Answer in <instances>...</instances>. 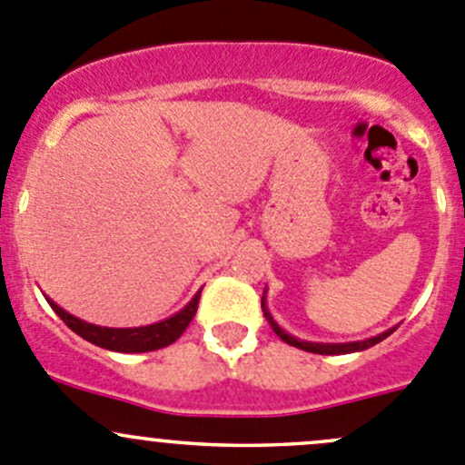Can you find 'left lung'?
<instances>
[{"instance_id": "left-lung-1", "label": "left lung", "mask_w": 465, "mask_h": 465, "mask_svg": "<svg viewBox=\"0 0 465 465\" xmlns=\"http://www.w3.org/2000/svg\"><path fill=\"white\" fill-rule=\"evenodd\" d=\"M262 312H264L266 321H269V325L273 328V332L278 334L280 339H282L284 343H289V346L293 348H301V351H307V352H314V355H343V352H357V351H366V348L375 346V343H380L382 339H387L393 330H389V332H382L380 337H373V339H366V341H355V343H307V341H298V339H293L292 334L284 332L282 328H280L278 323H275L273 319H271L269 310H266L264 305V298H262Z\"/></svg>"}]
</instances>
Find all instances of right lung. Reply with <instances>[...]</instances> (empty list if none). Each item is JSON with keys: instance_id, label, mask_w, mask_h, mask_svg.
I'll return each mask as SVG.
<instances>
[{"instance_id": "right-lung-1", "label": "right lung", "mask_w": 465, "mask_h": 465, "mask_svg": "<svg viewBox=\"0 0 465 465\" xmlns=\"http://www.w3.org/2000/svg\"><path fill=\"white\" fill-rule=\"evenodd\" d=\"M199 301L201 292L196 293L190 301V305L183 307L176 316L163 321V323L144 325V328H101V325L85 323V321L67 314V312L61 310L54 301H49V305L54 307V312L61 316L63 323H65L72 332H76L78 337L94 343V346L114 352H149L169 346V343H173L183 332H185L187 325L194 319L196 310H199Z\"/></svg>"}]
</instances>
